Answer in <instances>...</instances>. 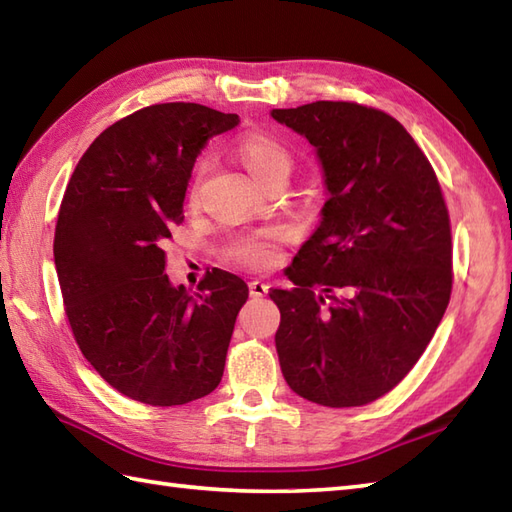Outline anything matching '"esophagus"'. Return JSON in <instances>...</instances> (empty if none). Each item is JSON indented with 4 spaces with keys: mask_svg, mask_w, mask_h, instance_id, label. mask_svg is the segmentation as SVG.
<instances>
[{
    "mask_svg": "<svg viewBox=\"0 0 512 512\" xmlns=\"http://www.w3.org/2000/svg\"><path fill=\"white\" fill-rule=\"evenodd\" d=\"M248 290H250V297L262 299L268 295V284H264V281H259V279H253L248 284Z\"/></svg>",
    "mask_w": 512,
    "mask_h": 512,
    "instance_id": "esophagus-1",
    "label": "esophagus"
}]
</instances>
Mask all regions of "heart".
Wrapping results in <instances>:
<instances>
[{
    "instance_id": "b5f03b06",
    "label": "heart",
    "mask_w": 512,
    "mask_h": 512,
    "mask_svg": "<svg viewBox=\"0 0 512 512\" xmlns=\"http://www.w3.org/2000/svg\"><path fill=\"white\" fill-rule=\"evenodd\" d=\"M235 154L239 162L248 169L250 176L262 184V187L275 180H288L292 171V151L281 143V140L264 132L244 134L235 143ZM206 167H209L206 160H200L198 167H195L191 187L193 198H198L200 182ZM228 255L244 266L266 268L273 264L277 257L275 233L268 231V228H259V231L237 235L231 239V244H228Z\"/></svg>"
}]
</instances>
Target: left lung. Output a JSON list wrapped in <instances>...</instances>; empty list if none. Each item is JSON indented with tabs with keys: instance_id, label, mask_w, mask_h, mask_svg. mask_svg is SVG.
<instances>
[{
	"instance_id": "1",
	"label": "left lung",
	"mask_w": 512,
	"mask_h": 512,
	"mask_svg": "<svg viewBox=\"0 0 512 512\" xmlns=\"http://www.w3.org/2000/svg\"><path fill=\"white\" fill-rule=\"evenodd\" d=\"M270 116L323 169L321 222L270 288L281 374L301 398L361 407L418 363L449 306L451 226L436 171L389 114L317 101Z\"/></svg>"
}]
</instances>
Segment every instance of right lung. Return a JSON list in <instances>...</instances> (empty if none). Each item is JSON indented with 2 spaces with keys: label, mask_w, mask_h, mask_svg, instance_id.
Returning a JSON list of instances; mask_svg holds the SVG:
<instances>
[{
  "label": "right lung",
  "mask_w": 512,
  "mask_h": 512,
  "mask_svg": "<svg viewBox=\"0 0 512 512\" xmlns=\"http://www.w3.org/2000/svg\"><path fill=\"white\" fill-rule=\"evenodd\" d=\"M239 123L198 103H160L107 127L65 189L54 266L83 356L123 396L187 405L220 385L248 286L213 268L198 292L173 286L162 244L182 222L206 140Z\"/></svg>",
  "instance_id": "1"
}]
</instances>
